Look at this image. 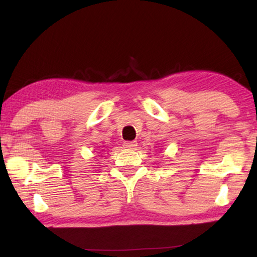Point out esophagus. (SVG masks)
Wrapping results in <instances>:
<instances>
[{
    "label": "esophagus",
    "mask_w": 257,
    "mask_h": 257,
    "mask_svg": "<svg viewBox=\"0 0 257 257\" xmlns=\"http://www.w3.org/2000/svg\"><path fill=\"white\" fill-rule=\"evenodd\" d=\"M137 146V142H124L123 147L127 150H134Z\"/></svg>",
    "instance_id": "obj_1"
}]
</instances>
